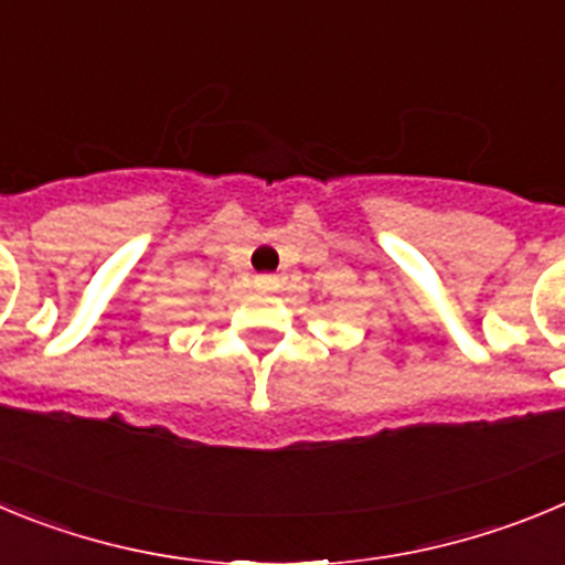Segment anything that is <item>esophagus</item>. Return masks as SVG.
Masks as SVG:
<instances>
[{"label":"esophagus","instance_id":"34e87169","mask_svg":"<svg viewBox=\"0 0 565 565\" xmlns=\"http://www.w3.org/2000/svg\"><path fill=\"white\" fill-rule=\"evenodd\" d=\"M254 286L263 288V291H268V288L277 286V277H274V274H257V277H254Z\"/></svg>","mask_w":565,"mask_h":565}]
</instances>
